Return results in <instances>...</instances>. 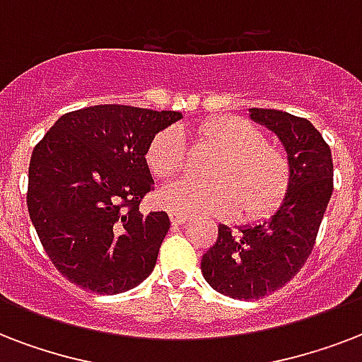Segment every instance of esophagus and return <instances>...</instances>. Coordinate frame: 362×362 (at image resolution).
<instances>
[{
  "mask_svg": "<svg viewBox=\"0 0 362 362\" xmlns=\"http://www.w3.org/2000/svg\"><path fill=\"white\" fill-rule=\"evenodd\" d=\"M170 223L173 226H184L189 218H187L186 214H178V212H170Z\"/></svg>",
  "mask_w": 362,
  "mask_h": 362,
  "instance_id": "esophagus-1",
  "label": "esophagus"
}]
</instances>
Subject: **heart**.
<instances>
[{
    "mask_svg": "<svg viewBox=\"0 0 362 362\" xmlns=\"http://www.w3.org/2000/svg\"><path fill=\"white\" fill-rule=\"evenodd\" d=\"M199 139L221 152L210 173L214 182H173L159 193L165 209L186 216H229L240 210L246 218H257L280 203L287 189L289 165L280 150L267 144L257 125L238 116H221L204 122ZM187 158L186 135L176 125L159 131L146 152L148 167L158 178L178 175Z\"/></svg>",
    "mask_w": 362,
    "mask_h": 362,
    "instance_id": "1",
    "label": "heart"
}]
</instances>
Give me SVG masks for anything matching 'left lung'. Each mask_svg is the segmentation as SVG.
Returning <instances> with one entry per match:
<instances>
[{"mask_svg":"<svg viewBox=\"0 0 362 362\" xmlns=\"http://www.w3.org/2000/svg\"><path fill=\"white\" fill-rule=\"evenodd\" d=\"M286 148V195L269 218L238 227L221 223L218 240L201 259L209 286L231 298H263L297 274L314 247L332 195L331 148L312 122L284 110L250 109Z\"/></svg>","mask_w":362,"mask_h":362,"instance_id":"1","label":"left lung"}]
</instances>
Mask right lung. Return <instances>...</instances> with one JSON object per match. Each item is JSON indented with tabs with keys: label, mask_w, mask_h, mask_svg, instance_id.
Returning a JSON list of instances; mask_svg holds the SVG:
<instances>
[{
	"label": "right lung",
	"mask_w": 362,
	"mask_h": 362,
	"mask_svg": "<svg viewBox=\"0 0 362 362\" xmlns=\"http://www.w3.org/2000/svg\"><path fill=\"white\" fill-rule=\"evenodd\" d=\"M180 118L175 110L95 105L62 116L33 148L28 210L67 280L116 295L152 274L170 221L165 212L139 210L153 187L146 152Z\"/></svg>",
	"instance_id": "obj_1"
}]
</instances>
